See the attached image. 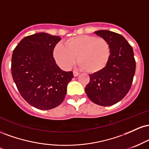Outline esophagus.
I'll use <instances>...</instances> for the list:
<instances>
[{
    "label": "esophagus",
    "mask_w": 149,
    "mask_h": 149,
    "mask_svg": "<svg viewBox=\"0 0 149 149\" xmlns=\"http://www.w3.org/2000/svg\"><path fill=\"white\" fill-rule=\"evenodd\" d=\"M79 74H80L79 73L76 72V71H73V76H74L75 77H76V76H78V75H79Z\"/></svg>",
    "instance_id": "1"
}]
</instances>
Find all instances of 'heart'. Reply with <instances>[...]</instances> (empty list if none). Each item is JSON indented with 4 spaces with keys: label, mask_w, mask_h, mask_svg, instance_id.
Returning a JSON list of instances; mask_svg holds the SVG:
<instances>
[{
    "label": "heart",
    "mask_w": 149,
    "mask_h": 149,
    "mask_svg": "<svg viewBox=\"0 0 149 149\" xmlns=\"http://www.w3.org/2000/svg\"><path fill=\"white\" fill-rule=\"evenodd\" d=\"M111 46L107 40L93 36L81 35L69 38L65 46L57 44L53 57L59 66L69 69L77 61L83 71L95 73L107 67L111 57Z\"/></svg>",
    "instance_id": "heart-1"
}]
</instances>
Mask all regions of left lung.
Instances as JSON below:
<instances>
[{"mask_svg":"<svg viewBox=\"0 0 149 149\" xmlns=\"http://www.w3.org/2000/svg\"><path fill=\"white\" fill-rule=\"evenodd\" d=\"M111 46L110 61L102 71L90 75L85 92L90 100L103 107L122 100L132 84L136 61L132 46L120 34L107 30L95 32Z\"/></svg>","mask_w":149,"mask_h":149,"instance_id":"obj_1","label":"left lung"}]
</instances>
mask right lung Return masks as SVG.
Masks as SVG:
<instances>
[{"mask_svg":"<svg viewBox=\"0 0 149 149\" xmlns=\"http://www.w3.org/2000/svg\"><path fill=\"white\" fill-rule=\"evenodd\" d=\"M60 40L58 36L38 33L24 38L13 50V80L24 100L38 109L59 106L73 78L72 71H62L53 57V49Z\"/></svg>","mask_w":149,"mask_h":149,"instance_id":"obj_1","label":"right lung"}]
</instances>
